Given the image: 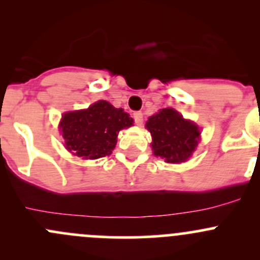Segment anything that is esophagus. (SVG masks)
Masks as SVG:
<instances>
[{
	"instance_id": "esophagus-1",
	"label": "esophagus",
	"mask_w": 260,
	"mask_h": 260,
	"mask_svg": "<svg viewBox=\"0 0 260 260\" xmlns=\"http://www.w3.org/2000/svg\"><path fill=\"white\" fill-rule=\"evenodd\" d=\"M133 118H135V122L137 123V124H142L143 122L142 112H135V113H133Z\"/></svg>"
}]
</instances>
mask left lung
Listing matches in <instances>:
<instances>
[{
	"mask_svg": "<svg viewBox=\"0 0 260 260\" xmlns=\"http://www.w3.org/2000/svg\"><path fill=\"white\" fill-rule=\"evenodd\" d=\"M146 128L152 136V151L167 164L186 162L198 147L200 128L172 108L151 115Z\"/></svg>",
	"mask_w": 260,
	"mask_h": 260,
	"instance_id": "8db88e82",
	"label": "left lung"
}]
</instances>
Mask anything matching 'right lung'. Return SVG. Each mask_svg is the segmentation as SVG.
<instances>
[{
	"mask_svg": "<svg viewBox=\"0 0 260 260\" xmlns=\"http://www.w3.org/2000/svg\"><path fill=\"white\" fill-rule=\"evenodd\" d=\"M132 124L133 119L122 108L98 101L88 109L62 114L59 128L68 151L83 159H96L109 156L119 131Z\"/></svg>",
	"mask_w": 260,
	"mask_h": 260,
	"instance_id": "right-lung-1",
	"label": "right lung"
}]
</instances>
